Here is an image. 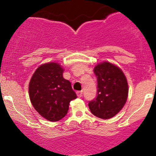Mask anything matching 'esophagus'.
<instances>
[{"label": "esophagus", "instance_id": "obj_1", "mask_svg": "<svg viewBox=\"0 0 156 156\" xmlns=\"http://www.w3.org/2000/svg\"><path fill=\"white\" fill-rule=\"evenodd\" d=\"M77 96H78V97H81L83 96V91H78V92H77Z\"/></svg>", "mask_w": 156, "mask_h": 156}]
</instances>
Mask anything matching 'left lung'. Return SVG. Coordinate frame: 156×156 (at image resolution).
<instances>
[{
	"label": "left lung",
	"instance_id": "left-lung-1",
	"mask_svg": "<svg viewBox=\"0 0 156 156\" xmlns=\"http://www.w3.org/2000/svg\"><path fill=\"white\" fill-rule=\"evenodd\" d=\"M97 78V97L88 103L91 113L102 119L114 117L124 107L128 96V84L122 70L109 62L94 69Z\"/></svg>",
	"mask_w": 156,
	"mask_h": 156
}]
</instances>
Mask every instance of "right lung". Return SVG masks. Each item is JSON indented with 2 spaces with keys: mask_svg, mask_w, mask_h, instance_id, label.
<instances>
[{
  "mask_svg": "<svg viewBox=\"0 0 156 156\" xmlns=\"http://www.w3.org/2000/svg\"><path fill=\"white\" fill-rule=\"evenodd\" d=\"M64 69L57 62L42 64L34 72L29 84V94L34 109L50 122L66 116L69 103L77 98L70 81L62 76Z\"/></svg>",
  "mask_w": 156,
  "mask_h": 156,
  "instance_id": "1",
  "label": "right lung"
}]
</instances>
